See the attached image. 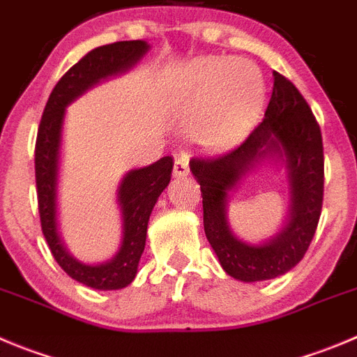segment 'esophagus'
<instances>
[{"label":"esophagus","instance_id":"esophagus-1","mask_svg":"<svg viewBox=\"0 0 357 357\" xmlns=\"http://www.w3.org/2000/svg\"><path fill=\"white\" fill-rule=\"evenodd\" d=\"M189 175V159L185 155H181L178 159H175V165H173V176L176 178H182V176Z\"/></svg>","mask_w":357,"mask_h":357}]
</instances>
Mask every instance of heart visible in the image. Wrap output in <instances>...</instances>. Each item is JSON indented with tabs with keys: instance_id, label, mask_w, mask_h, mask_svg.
<instances>
[{
	"instance_id": "obj_1",
	"label": "heart",
	"mask_w": 357,
	"mask_h": 357,
	"mask_svg": "<svg viewBox=\"0 0 357 357\" xmlns=\"http://www.w3.org/2000/svg\"><path fill=\"white\" fill-rule=\"evenodd\" d=\"M182 108L192 137L205 147H227L249 131L264 103L259 71L240 59H203L182 75Z\"/></svg>"
}]
</instances>
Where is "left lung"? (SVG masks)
<instances>
[{
  "mask_svg": "<svg viewBox=\"0 0 357 357\" xmlns=\"http://www.w3.org/2000/svg\"><path fill=\"white\" fill-rule=\"evenodd\" d=\"M263 160L287 168L290 215L270 241L249 244L227 222V195ZM189 166L202 188L206 240L229 277L242 282L270 280L303 259L321 217L324 154L321 128L293 82L273 71V93L263 122L233 151L217 158H196Z\"/></svg>",
  "mask_w": 357,
  "mask_h": 357,
  "instance_id": "8db88e82",
  "label": "left lung"
}]
</instances>
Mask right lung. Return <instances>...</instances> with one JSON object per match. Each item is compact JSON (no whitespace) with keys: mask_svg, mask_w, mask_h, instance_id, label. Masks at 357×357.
<instances>
[{"mask_svg":"<svg viewBox=\"0 0 357 357\" xmlns=\"http://www.w3.org/2000/svg\"><path fill=\"white\" fill-rule=\"evenodd\" d=\"M151 49L144 40L115 42L98 47L61 77L50 93L40 121L35 149L36 192L42 231L54 259L77 282L98 291H114L130 286L137 277L138 263L145 249L147 226L155 202L169 184L173 159L161 158L144 168L122 176L117 203L122 217V242L112 259L98 264L82 263L68 252L57 222V181H59L61 142L66 107L86 91L110 77L126 73Z\"/></svg>","mask_w":357,"mask_h":357,"instance_id":"add662e5","label":"right lung"}]
</instances>
